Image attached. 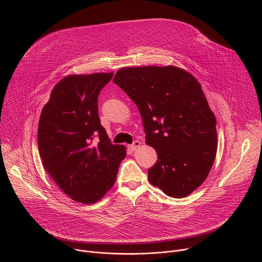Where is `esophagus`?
Wrapping results in <instances>:
<instances>
[{"label":"esophagus","mask_w":262,"mask_h":262,"mask_svg":"<svg viewBox=\"0 0 262 262\" xmlns=\"http://www.w3.org/2000/svg\"><path fill=\"white\" fill-rule=\"evenodd\" d=\"M140 145H141V142H139V141H135L132 145H129V148H130V150L132 151H135V150H137V149L140 147Z\"/></svg>","instance_id":"esophagus-1"}]
</instances>
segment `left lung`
I'll use <instances>...</instances> for the list:
<instances>
[{"instance_id":"obj_1","label":"left lung","mask_w":262,"mask_h":262,"mask_svg":"<svg viewBox=\"0 0 262 262\" xmlns=\"http://www.w3.org/2000/svg\"><path fill=\"white\" fill-rule=\"evenodd\" d=\"M136 103L158 162L148 179L167 196L184 198L213 165L216 120L197 79L176 66L120 68L113 79Z\"/></svg>"}]
</instances>
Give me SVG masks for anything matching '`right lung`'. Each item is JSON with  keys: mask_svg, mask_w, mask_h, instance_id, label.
<instances>
[{"mask_svg": "<svg viewBox=\"0 0 262 262\" xmlns=\"http://www.w3.org/2000/svg\"><path fill=\"white\" fill-rule=\"evenodd\" d=\"M114 72L70 74L56 84L38 123L42 165L59 188L83 204L99 201L114 185L123 145L111 143L97 97Z\"/></svg>", "mask_w": 262, "mask_h": 262, "instance_id": "obj_1", "label": "right lung"}]
</instances>
